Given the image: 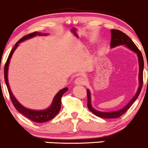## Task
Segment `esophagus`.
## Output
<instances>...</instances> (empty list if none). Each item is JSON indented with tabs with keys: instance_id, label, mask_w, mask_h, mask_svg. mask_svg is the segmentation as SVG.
<instances>
[{
	"instance_id": "1",
	"label": "esophagus",
	"mask_w": 148,
	"mask_h": 148,
	"mask_svg": "<svg viewBox=\"0 0 148 148\" xmlns=\"http://www.w3.org/2000/svg\"><path fill=\"white\" fill-rule=\"evenodd\" d=\"M86 83V81L85 78L83 77H77L74 81V84L76 85H85Z\"/></svg>"
}]
</instances>
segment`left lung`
Listing matches in <instances>:
<instances>
[{"label":"left lung","instance_id":"obj_1","mask_svg":"<svg viewBox=\"0 0 148 148\" xmlns=\"http://www.w3.org/2000/svg\"><path fill=\"white\" fill-rule=\"evenodd\" d=\"M125 45L128 48L134 51L135 53L137 54L138 58V63H139V74H138V79H139V86L138 88L137 92L136 95H134V98L130 100V102L124 108H123L121 110H118V111L114 112H100L98 110H95L91 105V98H90V90L88 89L87 90V97H88V110L93 113L94 114L99 117L104 118V119H115L118 118L123 115L129 109L131 108V105L134 104L136 101V100L140 94L141 88L143 86V68H144V61L143 58L142 53L140 51V50L138 48V47L135 45V43L132 41V40L126 34L123 33L121 31L117 30V29H112L111 30V42H110V47L111 48H114V47L118 46V45Z\"/></svg>","mask_w":148,"mask_h":148}]
</instances>
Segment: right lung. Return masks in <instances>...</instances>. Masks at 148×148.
Masks as SVG:
<instances>
[{"label": "right lung", "instance_id": "right-lung-1", "mask_svg": "<svg viewBox=\"0 0 148 148\" xmlns=\"http://www.w3.org/2000/svg\"><path fill=\"white\" fill-rule=\"evenodd\" d=\"M36 35H45L46 36V34H41L39 32H35L34 33L29 34L28 35H26L22 37V38H20L17 43L14 45V48H12V50H11L9 56H8L7 61H6L4 67V78H5V82L6 86H7L8 92H9L10 97L11 100H12V103L13 104L14 107L15 108L16 110L19 112V113L22 114V115H24V116H26L27 118H28L31 120V121H33L34 122L37 123H43L46 122V121H50V119H52L53 118H54L55 116L59 113L60 110L61 108V98L63 94L66 91H67L68 88H64L60 90L58 93L56 94V96L53 98L52 104L50 105V106L48 108L45 109V110H30V109L26 108L25 107H24L23 105H21L17 100V99L15 98V97L14 96L13 94H12V91L10 90V88L9 83H8V66H9V63L10 61L11 58H12V54H13L14 51L16 50V48L18 47L19 43H20L21 42L24 41L25 40L29 39V38H32V37L35 36Z\"/></svg>", "mask_w": 148, "mask_h": 148}]
</instances>
